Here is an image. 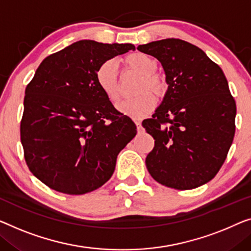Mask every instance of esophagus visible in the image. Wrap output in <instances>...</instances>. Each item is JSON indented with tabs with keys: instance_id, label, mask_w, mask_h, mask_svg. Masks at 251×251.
Here are the masks:
<instances>
[{
	"instance_id": "1",
	"label": "esophagus",
	"mask_w": 251,
	"mask_h": 251,
	"mask_svg": "<svg viewBox=\"0 0 251 251\" xmlns=\"http://www.w3.org/2000/svg\"><path fill=\"white\" fill-rule=\"evenodd\" d=\"M135 125H136V128H137L138 133L143 132V127H142V123L140 121H135Z\"/></svg>"
}]
</instances>
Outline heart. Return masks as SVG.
<instances>
[{"instance_id": "b5f03b06", "label": "heart", "mask_w": 251, "mask_h": 251, "mask_svg": "<svg viewBox=\"0 0 251 251\" xmlns=\"http://www.w3.org/2000/svg\"><path fill=\"white\" fill-rule=\"evenodd\" d=\"M124 64L143 77L137 90L140 96L119 104L118 110L128 117L141 119L151 113L156 103L155 97L147 91H151L158 98H161L167 91V83L161 76L155 74L158 62L152 56L144 53H132L124 58ZM96 80L99 88L111 103L117 104L121 101L122 92L119 85L118 66L116 62L109 59L102 63L97 69Z\"/></svg>"}]
</instances>
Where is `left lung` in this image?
<instances>
[{
	"label": "left lung",
	"instance_id": "obj_1",
	"mask_svg": "<svg viewBox=\"0 0 251 251\" xmlns=\"http://www.w3.org/2000/svg\"><path fill=\"white\" fill-rule=\"evenodd\" d=\"M137 50L161 63L168 90L142 125L154 138L145 164L152 178L186 190L206 184L226 161L237 107L223 71L201 48L168 38Z\"/></svg>",
	"mask_w": 251,
	"mask_h": 251
}]
</instances>
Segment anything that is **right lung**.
<instances>
[{"instance_id":"1","label":"right lung","mask_w":251,"mask_h":251,"mask_svg":"<svg viewBox=\"0 0 251 251\" xmlns=\"http://www.w3.org/2000/svg\"><path fill=\"white\" fill-rule=\"evenodd\" d=\"M132 44L78 40L47 56L25 88L20 124L25 159L32 175L56 192L82 195L114 174L118 153L136 126L116 109L96 80L108 59Z\"/></svg>"}]
</instances>
